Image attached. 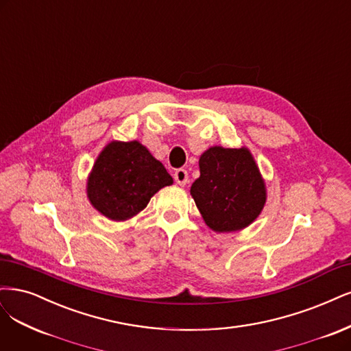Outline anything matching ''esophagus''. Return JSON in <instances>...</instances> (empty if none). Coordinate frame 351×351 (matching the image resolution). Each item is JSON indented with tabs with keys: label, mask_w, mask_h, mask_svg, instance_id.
I'll return each instance as SVG.
<instances>
[{
	"label": "esophagus",
	"mask_w": 351,
	"mask_h": 351,
	"mask_svg": "<svg viewBox=\"0 0 351 351\" xmlns=\"http://www.w3.org/2000/svg\"><path fill=\"white\" fill-rule=\"evenodd\" d=\"M174 180H176L177 184L186 186L189 183L187 170H184V168H178V170H176V173H174Z\"/></svg>",
	"instance_id": "esophagus-1"
}]
</instances>
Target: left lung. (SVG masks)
<instances>
[{"label": "left lung", "instance_id": "1", "mask_svg": "<svg viewBox=\"0 0 351 351\" xmlns=\"http://www.w3.org/2000/svg\"><path fill=\"white\" fill-rule=\"evenodd\" d=\"M199 167L200 177L190 193L213 231H238L260 215L265 187L247 148H209L200 156Z\"/></svg>", "mask_w": 351, "mask_h": 351}]
</instances>
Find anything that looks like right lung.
Here are the masks:
<instances>
[{"label":"right lung","instance_id":"right-lung-1","mask_svg":"<svg viewBox=\"0 0 351 351\" xmlns=\"http://www.w3.org/2000/svg\"><path fill=\"white\" fill-rule=\"evenodd\" d=\"M173 177L138 141L112 142L94 164L87 183L93 206L112 221H126L147 208Z\"/></svg>","mask_w":351,"mask_h":351}]
</instances>
